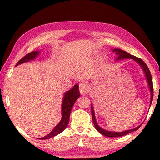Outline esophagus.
I'll list each match as a JSON object with an SVG mask.
<instances>
[{
  "mask_svg": "<svg viewBox=\"0 0 160 160\" xmlns=\"http://www.w3.org/2000/svg\"><path fill=\"white\" fill-rule=\"evenodd\" d=\"M79 90H80V92L81 94H86L88 92L89 88H88V86L87 84L84 83V82H80L79 83Z\"/></svg>",
  "mask_w": 160,
  "mask_h": 160,
  "instance_id": "34e87169",
  "label": "esophagus"
}]
</instances>
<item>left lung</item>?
I'll use <instances>...</instances> for the list:
<instances>
[{
	"label": "left lung",
	"mask_w": 160,
	"mask_h": 160,
	"mask_svg": "<svg viewBox=\"0 0 160 160\" xmlns=\"http://www.w3.org/2000/svg\"><path fill=\"white\" fill-rule=\"evenodd\" d=\"M113 51H114L115 53L118 56L117 59H123V58H131V59H133V60H135V61L138 62V63L140 65V66H142L143 70H144V72H145V74L146 78H147V80H148V82L149 87H150V92H151L150 105H151L152 102V99H153V83H152V75H151V73H150V70H149L147 65H146V63L142 60V59H140V58L135 57V56H132V55H131V54L127 53V52H126V51H124L121 50V49L116 48V49H113ZM91 110H92V121H93L94 127H95V128L97 129V131H98L100 132V133L105 135V136H107V137L116 138V137L123 136V135H125L126 134H128V133H130V132L136 131V130L138 129L140 127V126H141V125H140L139 126L136 127V128H135L128 130V131H123V132H120L108 131H106V130H104V129H102V128H100V127L98 125H97V123L96 122V120H95V116H94V110H93L92 106V107H91Z\"/></svg>",
	"instance_id": "obj_1"
}]
</instances>
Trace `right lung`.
Segmentation results:
<instances>
[{
  "mask_svg": "<svg viewBox=\"0 0 160 160\" xmlns=\"http://www.w3.org/2000/svg\"><path fill=\"white\" fill-rule=\"evenodd\" d=\"M39 52L38 51H32V52L29 53L24 56L22 58H21L20 61L18 62L16 66L19 64H21L25 62L29 61L30 60H33L35 57L38 55ZM80 96V91H79V87L78 85H75V86L72 88L71 90L68 91L65 94L63 104H62V118L57 126H56L53 130L51 131L49 134H48L46 136L43 138H40V140H46L49 139L51 138H53L56 135H58L59 133L64 131L69 123V118L71 109L73 106L75 102L76 99Z\"/></svg>",
  "mask_w": 160,
  "mask_h": 160,
  "instance_id": "1",
  "label": "right lung"
}]
</instances>
